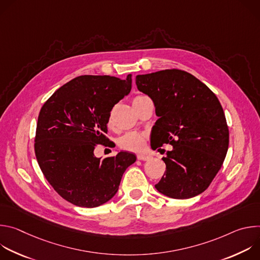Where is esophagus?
I'll return each instance as SVG.
<instances>
[{
	"instance_id": "34e87169",
	"label": "esophagus",
	"mask_w": 260,
	"mask_h": 260,
	"mask_svg": "<svg viewBox=\"0 0 260 260\" xmlns=\"http://www.w3.org/2000/svg\"><path fill=\"white\" fill-rule=\"evenodd\" d=\"M137 158H138V160H148V159H150V156L145 155V154H138Z\"/></svg>"
}]
</instances>
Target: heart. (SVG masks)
I'll return each mask as SVG.
<instances>
[{
	"instance_id": "obj_1",
	"label": "heart",
	"mask_w": 260,
	"mask_h": 260,
	"mask_svg": "<svg viewBox=\"0 0 260 260\" xmlns=\"http://www.w3.org/2000/svg\"><path fill=\"white\" fill-rule=\"evenodd\" d=\"M144 98V95H139L134 99V102ZM133 102V103H134ZM146 136L144 134L131 132L122 136L118 140V146L123 150H127L131 152H142L146 148Z\"/></svg>"
}]
</instances>
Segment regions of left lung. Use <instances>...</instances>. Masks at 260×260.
Returning a JSON list of instances; mask_svg holds the SVG:
<instances>
[{
	"mask_svg": "<svg viewBox=\"0 0 260 260\" xmlns=\"http://www.w3.org/2000/svg\"><path fill=\"white\" fill-rule=\"evenodd\" d=\"M159 117L152 127L153 149L171 144L162 157L166 172L155 188L177 200L204 192L228 153L230 132L215 93L191 74L177 69L136 77Z\"/></svg>",
	"mask_w": 260,
	"mask_h": 260,
	"instance_id": "obj_1",
	"label": "left lung"
}]
</instances>
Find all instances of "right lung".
<instances>
[{
	"label": "right lung",
	"mask_w": 260,
	"mask_h": 260,
	"mask_svg": "<svg viewBox=\"0 0 260 260\" xmlns=\"http://www.w3.org/2000/svg\"><path fill=\"white\" fill-rule=\"evenodd\" d=\"M132 75H83L59 87L43 105L37 122L35 153L53 189L71 204L99 207L112 199L135 154L98 158L93 150L109 139L113 107L129 93Z\"/></svg>",
	"instance_id": "1"
}]
</instances>
